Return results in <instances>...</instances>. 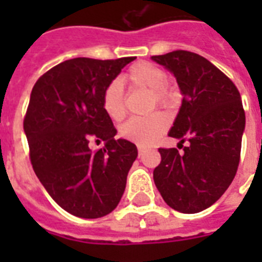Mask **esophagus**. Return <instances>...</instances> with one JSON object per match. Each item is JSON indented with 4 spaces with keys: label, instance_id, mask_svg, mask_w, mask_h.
Wrapping results in <instances>:
<instances>
[{
    "label": "esophagus",
    "instance_id": "34e87169",
    "mask_svg": "<svg viewBox=\"0 0 262 262\" xmlns=\"http://www.w3.org/2000/svg\"><path fill=\"white\" fill-rule=\"evenodd\" d=\"M137 151H139V155H143V152L145 151V148L143 145H137Z\"/></svg>",
    "mask_w": 262,
    "mask_h": 262
}]
</instances>
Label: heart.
Here are the masks:
<instances>
[{"label": "heart", "instance_id": "heart-1", "mask_svg": "<svg viewBox=\"0 0 262 262\" xmlns=\"http://www.w3.org/2000/svg\"><path fill=\"white\" fill-rule=\"evenodd\" d=\"M125 79L132 88H140L151 92V108L155 106L170 108L177 100V94L167 85V73L155 63L141 61L135 63L127 71ZM102 104L106 114L114 121L122 119L126 114V103L123 94L122 83L113 80L103 91ZM168 118L162 113L135 117L123 123L119 129V135L123 139L133 141L139 145L155 144L166 133L168 127Z\"/></svg>", "mask_w": 262, "mask_h": 262}]
</instances>
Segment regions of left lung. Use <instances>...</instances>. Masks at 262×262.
Segmentation results:
<instances>
[{"label":"left lung","mask_w":262,"mask_h":262,"mask_svg":"<svg viewBox=\"0 0 262 262\" xmlns=\"http://www.w3.org/2000/svg\"><path fill=\"white\" fill-rule=\"evenodd\" d=\"M152 59L177 79L182 106L170 137L188 141L182 154L159 148L162 162L154 181L163 200L175 211L197 213L227 190L241 158L245 110L235 84L201 55L175 50Z\"/></svg>","instance_id":"1"}]
</instances>
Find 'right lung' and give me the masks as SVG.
Listing matches in <instances>:
<instances>
[{
	"instance_id": "add662e5",
	"label": "right lung",
	"mask_w": 262,
	"mask_h": 262,
	"mask_svg": "<svg viewBox=\"0 0 262 262\" xmlns=\"http://www.w3.org/2000/svg\"><path fill=\"white\" fill-rule=\"evenodd\" d=\"M136 57L73 58L35 83L24 117L30 159L51 199L72 215L96 219L118 205L137 148L115 140L102 104L104 88ZM105 141L92 151L91 142Z\"/></svg>"
}]
</instances>
